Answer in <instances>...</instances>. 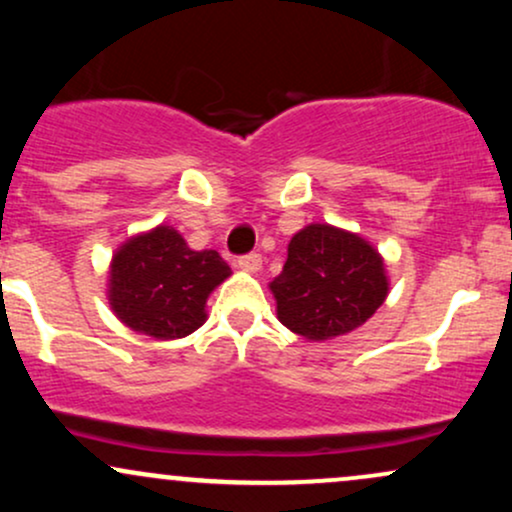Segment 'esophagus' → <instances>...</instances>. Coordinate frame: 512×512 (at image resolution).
I'll use <instances>...</instances> for the list:
<instances>
[{"label": "esophagus", "instance_id": "34e87169", "mask_svg": "<svg viewBox=\"0 0 512 512\" xmlns=\"http://www.w3.org/2000/svg\"><path fill=\"white\" fill-rule=\"evenodd\" d=\"M238 267L243 269V272H250V274L260 272V269H262V257L257 255V252H250V255L238 257Z\"/></svg>", "mask_w": 512, "mask_h": 512}]
</instances>
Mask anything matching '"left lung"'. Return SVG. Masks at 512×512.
<instances>
[{"instance_id":"obj_1","label":"left lung","mask_w":512,"mask_h":512,"mask_svg":"<svg viewBox=\"0 0 512 512\" xmlns=\"http://www.w3.org/2000/svg\"><path fill=\"white\" fill-rule=\"evenodd\" d=\"M269 291L281 325L308 342H327L366 325L390 293V276L370 240L332 223H308L291 238Z\"/></svg>"}]
</instances>
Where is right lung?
<instances>
[{
    "label": "right lung",
    "instance_id": "obj_1",
    "mask_svg": "<svg viewBox=\"0 0 512 512\" xmlns=\"http://www.w3.org/2000/svg\"><path fill=\"white\" fill-rule=\"evenodd\" d=\"M216 250H192L173 226L134 233L113 252L108 303L132 332L182 339L207 322V298L231 276Z\"/></svg>",
    "mask_w": 512,
    "mask_h": 512
}]
</instances>
